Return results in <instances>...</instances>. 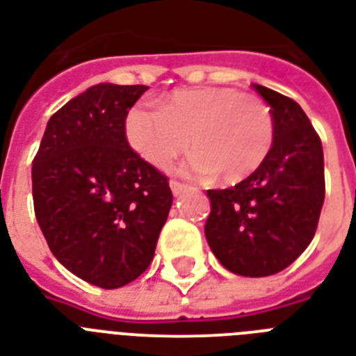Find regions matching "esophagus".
<instances>
[{
  "instance_id": "34e87169",
  "label": "esophagus",
  "mask_w": 356,
  "mask_h": 356,
  "mask_svg": "<svg viewBox=\"0 0 356 356\" xmlns=\"http://www.w3.org/2000/svg\"><path fill=\"white\" fill-rule=\"evenodd\" d=\"M170 188H172L173 195H181L183 192H186V190H188V184L179 183V181H170Z\"/></svg>"
}]
</instances>
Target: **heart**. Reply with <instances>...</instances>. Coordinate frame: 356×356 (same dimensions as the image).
<instances>
[{
  "label": "heart",
  "mask_w": 356,
  "mask_h": 356,
  "mask_svg": "<svg viewBox=\"0 0 356 356\" xmlns=\"http://www.w3.org/2000/svg\"><path fill=\"white\" fill-rule=\"evenodd\" d=\"M125 133L133 149L159 170H168L190 145L183 173L195 179L220 175L223 183H238L270 153L273 118L254 94L201 86L172 92L161 108L134 107Z\"/></svg>",
  "instance_id": "b5f03b06"
}]
</instances>
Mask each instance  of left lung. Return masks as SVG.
Segmentation results:
<instances>
[{"instance_id": "obj_1", "label": "left lung", "mask_w": 356, "mask_h": 356, "mask_svg": "<svg viewBox=\"0 0 356 356\" xmlns=\"http://www.w3.org/2000/svg\"><path fill=\"white\" fill-rule=\"evenodd\" d=\"M253 88L270 105L273 144L248 179L231 188L207 190L205 236L223 268L266 277L288 268L312 242L325 175L321 140L303 108L266 86Z\"/></svg>"}]
</instances>
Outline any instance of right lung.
Here are the masks:
<instances>
[{"label":"right lung","mask_w":356,"mask_h":356,"mask_svg":"<svg viewBox=\"0 0 356 356\" xmlns=\"http://www.w3.org/2000/svg\"><path fill=\"white\" fill-rule=\"evenodd\" d=\"M145 90L90 86L49 118L33 161L36 222L51 253L107 290L147 270L172 209L168 177L125 136L129 108Z\"/></svg>","instance_id":"obj_1"}]
</instances>
